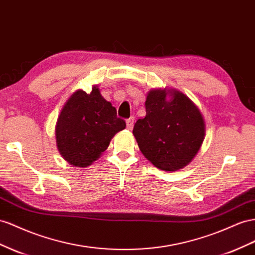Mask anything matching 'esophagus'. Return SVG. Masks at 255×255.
<instances>
[{
	"label": "esophagus",
	"instance_id": "esophagus-1",
	"mask_svg": "<svg viewBox=\"0 0 255 255\" xmlns=\"http://www.w3.org/2000/svg\"><path fill=\"white\" fill-rule=\"evenodd\" d=\"M133 125H134V118H133V117H130V118H128L127 120V128L130 129L133 128Z\"/></svg>",
	"mask_w": 255,
	"mask_h": 255
}]
</instances>
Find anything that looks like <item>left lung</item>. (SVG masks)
Wrapping results in <instances>:
<instances>
[{
    "mask_svg": "<svg viewBox=\"0 0 255 255\" xmlns=\"http://www.w3.org/2000/svg\"><path fill=\"white\" fill-rule=\"evenodd\" d=\"M144 105L146 116L133 128L141 153L165 171L187 166L205 138V121L197 106L182 92L166 88L150 90Z\"/></svg>",
    "mask_w": 255,
    "mask_h": 255,
    "instance_id": "8db88e82",
    "label": "left lung"
}]
</instances>
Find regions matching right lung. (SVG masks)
<instances>
[{
    "label": "right lung",
    "instance_id": "obj_1",
    "mask_svg": "<svg viewBox=\"0 0 255 255\" xmlns=\"http://www.w3.org/2000/svg\"><path fill=\"white\" fill-rule=\"evenodd\" d=\"M126 121L100 93L98 86L87 93L74 92L58 117L56 140L60 154L76 167H87L108 148L113 137L125 129Z\"/></svg>",
    "mask_w": 255,
    "mask_h": 255
}]
</instances>
